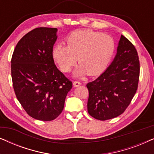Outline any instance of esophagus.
I'll list each match as a JSON object with an SVG mask.
<instances>
[{"label":"esophagus","instance_id":"34e87169","mask_svg":"<svg viewBox=\"0 0 154 154\" xmlns=\"http://www.w3.org/2000/svg\"><path fill=\"white\" fill-rule=\"evenodd\" d=\"M73 85L74 87H79V86L81 85V82H79V81H73Z\"/></svg>","mask_w":154,"mask_h":154}]
</instances>
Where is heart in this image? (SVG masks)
<instances>
[{"mask_svg":"<svg viewBox=\"0 0 154 154\" xmlns=\"http://www.w3.org/2000/svg\"><path fill=\"white\" fill-rule=\"evenodd\" d=\"M67 46L58 43L52 50V57L61 70L68 72L78 62L75 77L88 73L97 75L106 68L115 50L110 35L91 30L73 32L66 39Z\"/></svg>","mask_w":154,"mask_h":154,"instance_id":"1","label":"heart"}]
</instances>
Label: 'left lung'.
Listing matches in <instances>:
<instances>
[{
  "mask_svg": "<svg viewBox=\"0 0 154 154\" xmlns=\"http://www.w3.org/2000/svg\"><path fill=\"white\" fill-rule=\"evenodd\" d=\"M140 61L132 43L121 35L113 62L97 79L88 83V113L106 121L122 114L136 93Z\"/></svg>",
  "mask_w": 154,
  "mask_h": 154,
  "instance_id": "8db88e82",
  "label": "left lung"
}]
</instances>
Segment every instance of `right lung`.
Listing matches in <instances>:
<instances>
[{
    "mask_svg": "<svg viewBox=\"0 0 154 154\" xmlns=\"http://www.w3.org/2000/svg\"><path fill=\"white\" fill-rule=\"evenodd\" d=\"M57 28L39 27L29 31L17 44L11 60L14 93L33 119H55L62 113L71 81L57 68L52 49Z\"/></svg>",
    "mask_w": 154,
    "mask_h": 154,
    "instance_id": "obj_1",
    "label": "right lung"
}]
</instances>
